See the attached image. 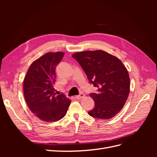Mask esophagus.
I'll return each instance as SVG.
<instances>
[{"mask_svg": "<svg viewBox=\"0 0 157 157\" xmlns=\"http://www.w3.org/2000/svg\"><path fill=\"white\" fill-rule=\"evenodd\" d=\"M84 96H85V95H84V94H80L78 95V96H75V98H77V99H80L83 98Z\"/></svg>", "mask_w": 157, "mask_h": 157, "instance_id": "1", "label": "esophagus"}]
</instances>
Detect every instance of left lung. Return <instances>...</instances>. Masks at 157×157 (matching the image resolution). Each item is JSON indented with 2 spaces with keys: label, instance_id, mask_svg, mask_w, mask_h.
<instances>
[{
  "label": "left lung",
  "instance_id": "obj_1",
  "mask_svg": "<svg viewBox=\"0 0 157 157\" xmlns=\"http://www.w3.org/2000/svg\"><path fill=\"white\" fill-rule=\"evenodd\" d=\"M72 57L78 61L90 84L98 89L90 93L94 108L89 115L109 119L124 106L130 93V77L122 61L102 50L77 52Z\"/></svg>",
  "mask_w": 157,
  "mask_h": 157
}]
</instances>
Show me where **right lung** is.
<instances>
[{
    "mask_svg": "<svg viewBox=\"0 0 157 157\" xmlns=\"http://www.w3.org/2000/svg\"><path fill=\"white\" fill-rule=\"evenodd\" d=\"M63 52H49L32 63L23 82L26 103L35 116L45 122H56L63 118L71 100L63 94L56 95V68Z\"/></svg>",
    "mask_w": 157,
    "mask_h": 157,
    "instance_id": "1",
    "label": "right lung"
}]
</instances>
